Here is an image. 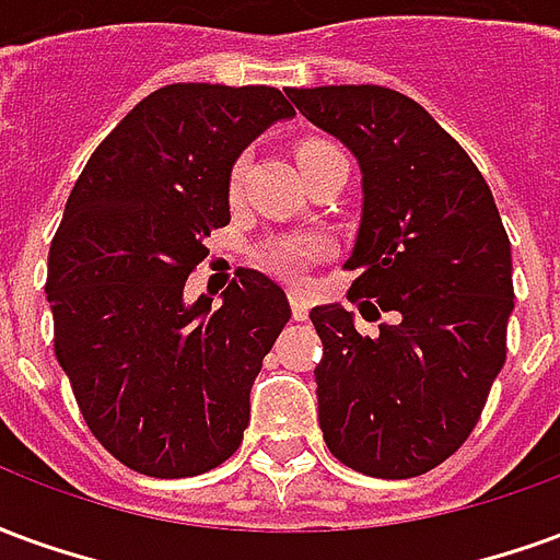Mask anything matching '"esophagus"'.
<instances>
[{
  "label": "esophagus",
  "mask_w": 560,
  "mask_h": 560,
  "mask_svg": "<svg viewBox=\"0 0 560 560\" xmlns=\"http://www.w3.org/2000/svg\"><path fill=\"white\" fill-rule=\"evenodd\" d=\"M308 308H312V305H308V300H305L303 293L291 291V312H293V317H296V320H305V317H308Z\"/></svg>",
  "instance_id": "esophagus-1"
}]
</instances>
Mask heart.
<instances>
[{
    "mask_svg": "<svg viewBox=\"0 0 560 560\" xmlns=\"http://www.w3.org/2000/svg\"><path fill=\"white\" fill-rule=\"evenodd\" d=\"M339 152L336 143L320 138H308L296 147V159H300V167L312 164V161L324 159V155H332ZM243 171H245V159H240L231 164V173H228V191L236 195L240 191V183H243ZM327 236L320 233H300V236H281V240H272L267 243L260 252H257V260L276 272V276H284V279H300L305 269L312 267V260L320 257L327 252Z\"/></svg>",
    "mask_w": 560,
    "mask_h": 560,
    "instance_id": "heart-1",
    "label": "heart"
}]
</instances>
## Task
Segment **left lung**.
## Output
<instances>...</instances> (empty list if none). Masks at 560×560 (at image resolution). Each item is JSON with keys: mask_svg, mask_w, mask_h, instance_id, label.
Segmentation results:
<instances>
[{"mask_svg": "<svg viewBox=\"0 0 560 560\" xmlns=\"http://www.w3.org/2000/svg\"><path fill=\"white\" fill-rule=\"evenodd\" d=\"M288 95L360 161L348 296L381 320L372 339L341 305L312 308L320 432L360 474L420 477L468 441L506 360L510 240L477 164L413 98L372 83Z\"/></svg>", "mask_w": 560, "mask_h": 560, "instance_id": "1", "label": "left lung"}]
</instances>
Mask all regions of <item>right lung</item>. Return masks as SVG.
<instances>
[{"instance_id": "add662e5", "label": "right lung", "mask_w": 560, "mask_h": 560, "mask_svg": "<svg viewBox=\"0 0 560 560\" xmlns=\"http://www.w3.org/2000/svg\"><path fill=\"white\" fill-rule=\"evenodd\" d=\"M293 107L276 86H161L98 143L47 257L56 360L90 432L126 468L176 480L243 444L248 393L291 320L264 272L240 269L224 303L183 300L231 221L228 173Z\"/></svg>"}]
</instances>
